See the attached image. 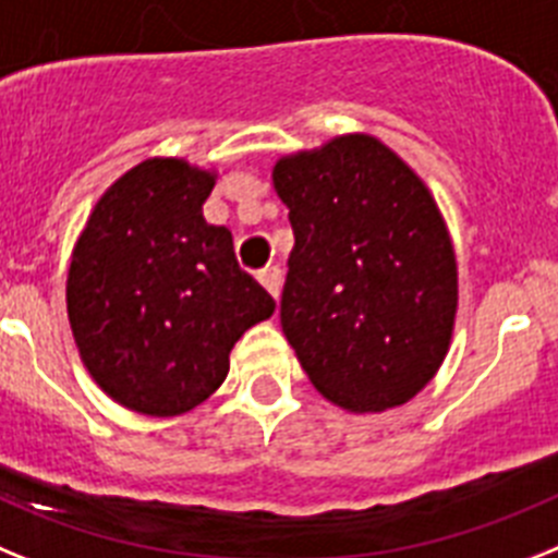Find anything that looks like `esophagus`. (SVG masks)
<instances>
[{
  "label": "esophagus",
  "mask_w": 558,
  "mask_h": 558,
  "mask_svg": "<svg viewBox=\"0 0 558 558\" xmlns=\"http://www.w3.org/2000/svg\"><path fill=\"white\" fill-rule=\"evenodd\" d=\"M260 286H264L266 292L272 294L275 300H278L280 286H283V272H280L278 266H269V269H264V272H260Z\"/></svg>",
  "instance_id": "1"
}]
</instances>
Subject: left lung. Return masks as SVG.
I'll return each mask as SVG.
<instances>
[{"label":"left lung","mask_w":558,"mask_h":558,"mask_svg":"<svg viewBox=\"0 0 558 558\" xmlns=\"http://www.w3.org/2000/svg\"><path fill=\"white\" fill-rule=\"evenodd\" d=\"M289 207L280 326L312 385L348 413L421 393L452 342L458 260L424 179L371 134L280 157Z\"/></svg>","instance_id":"1"}]
</instances>
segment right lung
Masks as SVG:
<instances>
[{
    "instance_id": "1",
    "label": "right lung",
    "mask_w": 558,
    "mask_h": 558,
    "mask_svg": "<svg viewBox=\"0 0 558 558\" xmlns=\"http://www.w3.org/2000/svg\"><path fill=\"white\" fill-rule=\"evenodd\" d=\"M216 171L187 159L134 165L98 198L72 250L66 314L81 362L134 413H191L227 379L232 345L275 314L241 272L227 227L202 205Z\"/></svg>"
}]
</instances>
